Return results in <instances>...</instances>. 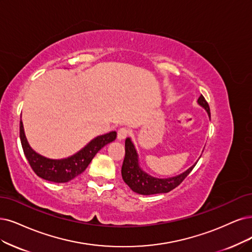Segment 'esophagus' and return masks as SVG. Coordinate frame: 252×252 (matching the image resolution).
<instances>
[{
    "instance_id": "34e87169",
    "label": "esophagus",
    "mask_w": 252,
    "mask_h": 252,
    "mask_svg": "<svg viewBox=\"0 0 252 252\" xmlns=\"http://www.w3.org/2000/svg\"><path fill=\"white\" fill-rule=\"evenodd\" d=\"M127 135H128V129L126 127H121L117 133V139L119 141H121L124 140V139H126Z\"/></svg>"
}]
</instances>
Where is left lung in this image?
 Here are the masks:
<instances>
[{
  "label": "left lung",
  "instance_id": "left-lung-1",
  "mask_svg": "<svg viewBox=\"0 0 252 252\" xmlns=\"http://www.w3.org/2000/svg\"><path fill=\"white\" fill-rule=\"evenodd\" d=\"M198 105L201 106L208 112V115L211 118L210 107L203 95H200L198 100ZM126 156L121 167V175L125 183L131 188L134 192L141 195H153L160 193H168L178 186L188 176L192 169L196 165L195 163L189 169L185 172L168 179H158L147 174L139 165V158L136 148L131 140V138L126 139Z\"/></svg>",
  "mask_w": 252,
  "mask_h": 252
}]
</instances>
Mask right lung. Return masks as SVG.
<instances>
[{"label": "right lung", "mask_w": 252, "mask_h": 252, "mask_svg": "<svg viewBox=\"0 0 252 252\" xmlns=\"http://www.w3.org/2000/svg\"><path fill=\"white\" fill-rule=\"evenodd\" d=\"M20 137L24 154L33 171L39 178L53 183H67L84 172L99 150L116 139V132L95 137L80 152L61 160H53L34 152L28 143L21 120Z\"/></svg>", "instance_id": "1"}]
</instances>
